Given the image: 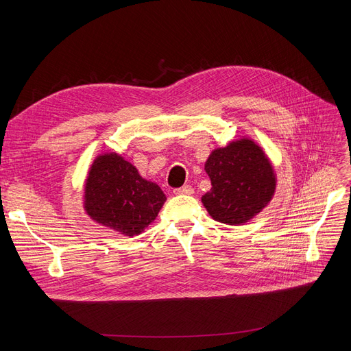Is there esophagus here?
I'll return each mask as SVG.
<instances>
[{"mask_svg":"<svg viewBox=\"0 0 351 351\" xmlns=\"http://www.w3.org/2000/svg\"><path fill=\"white\" fill-rule=\"evenodd\" d=\"M173 193L175 195H192L193 193V188L189 186V185H185V186H182V188L173 189Z\"/></svg>","mask_w":351,"mask_h":351,"instance_id":"esophagus-1","label":"esophagus"}]
</instances>
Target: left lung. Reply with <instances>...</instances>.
Returning a JSON list of instances; mask_svg holds the SVG:
<instances>
[{
  "label": "left lung",
  "instance_id": "obj_1",
  "mask_svg": "<svg viewBox=\"0 0 351 351\" xmlns=\"http://www.w3.org/2000/svg\"><path fill=\"white\" fill-rule=\"evenodd\" d=\"M212 188L202 204L216 222L245 225L274 196L278 178L263 147L249 136L216 147L205 162Z\"/></svg>",
  "mask_w": 351,
  "mask_h": 351
}]
</instances>
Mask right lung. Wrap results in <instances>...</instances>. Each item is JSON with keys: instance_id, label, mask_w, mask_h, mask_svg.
<instances>
[{"instance_id": "add662e5", "label": "right lung", "mask_w": 351, "mask_h": 351, "mask_svg": "<svg viewBox=\"0 0 351 351\" xmlns=\"http://www.w3.org/2000/svg\"><path fill=\"white\" fill-rule=\"evenodd\" d=\"M165 202L158 183L142 178L119 154H99L89 166L84 210L104 228L129 237L138 236L158 217Z\"/></svg>"}]
</instances>
